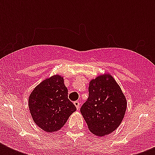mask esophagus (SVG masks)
<instances>
[{"label": "esophagus", "instance_id": "obj_1", "mask_svg": "<svg viewBox=\"0 0 155 155\" xmlns=\"http://www.w3.org/2000/svg\"><path fill=\"white\" fill-rule=\"evenodd\" d=\"M74 104H75V106L76 107V108H77V109H79V108H80V101H76L74 102Z\"/></svg>", "mask_w": 155, "mask_h": 155}]
</instances>
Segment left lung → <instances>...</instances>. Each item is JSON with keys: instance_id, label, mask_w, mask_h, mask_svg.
<instances>
[{"instance_id": "1", "label": "left lung", "mask_w": 155, "mask_h": 155, "mask_svg": "<svg viewBox=\"0 0 155 155\" xmlns=\"http://www.w3.org/2000/svg\"><path fill=\"white\" fill-rule=\"evenodd\" d=\"M88 97L80 112L89 130L97 136H105L120 125L127 102L122 91L110 75L91 80Z\"/></svg>"}]
</instances>
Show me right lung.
<instances>
[{
    "label": "right lung",
    "instance_id": "1",
    "mask_svg": "<svg viewBox=\"0 0 155 155\" xmlns=\"http://www.w3.org/2000/svg\"><path fill=\"white\" fill-rule=\"evenodd\" d=\"M63 78L53 75L40 83L29 97V108L35 124L46 132L58 131L75 110L68 99Z\"/></svg>",
    "mask_w": 155,
    "mask_h": 155
}]
</instances>
